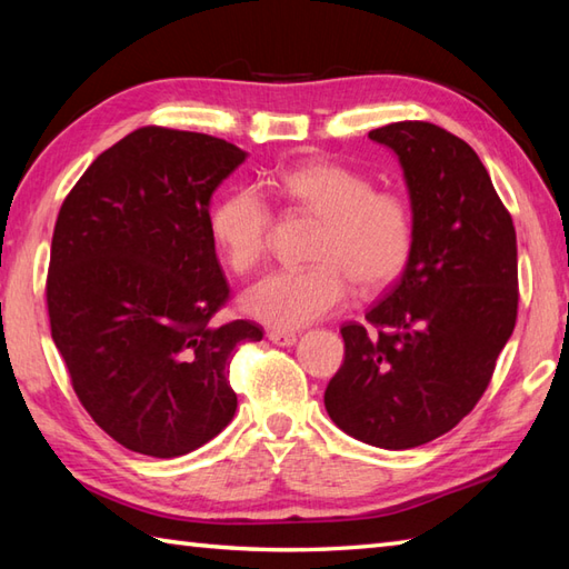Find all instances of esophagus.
<instances>
[{
  "label": "esophagus",
  "instance_id": "obj_1",
  "mask_svg": "<svg viewBox=\"0 0 569 569\" xmlns=\"http://www.w3.org/2000/svg\"><path fill=\"white\" fill-rule=\"evenodd\" d=\"M266 337H269V340L278 347H291L298 340L296 332H286V330H269V335H266Z\"/></svg>",
  "mask_w": 569,
  "mask_h": 569
}]
</instances>
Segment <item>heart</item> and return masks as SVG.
Returning a JSON list of instances; mask_svg holds the SVG:
<instances>
[{"label":"heart","mask_w":569,"mask_h":569,"mask_svg":"<svg viewBox=\"0 0 569 569\" xmlns=\"http://www.w3.org/2000/svg\"><path fill=\"white\" fill-rule=\"evenodd\" d=\"M273 196L318 217L308 269H278L249 286L241 310L276 330H298L347 303L349 281L361 293L379 291L406 269L413 251V212L403 196L377 190L371 180L330 161H310L276 173ZM214 244L237 273L257 269L266 257L271 210L261 192L241 188L210 217Z\"/></svg>","instance_id":"b5f03b06"}]
</instances>
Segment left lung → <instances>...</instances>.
Instances as JSON below:
<instances>
[{"mask_svg":"<svg viewBox=\"0 0 569 569\" xmlns=\"http://www.w3.org/2000/svg\"><path fill=\"white\" fill-rule=\"evenodd\" d=\"M369 139L403 168L413 251L367 325H342L345 361L325 408L361 442L410 450L452 430L487 391L516 328V229L467 141L430 122Z\"/></svg>","mask_w":569,"mask_h":569,"instance_id":"8db88e82","label":"left lung"}]
</instances>
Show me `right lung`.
<instances>
[{"mask_svg":"<svg viewBox=\"0 0 569 569\" xmlns=\"http://www.w3.org/2000/svg\"><path fill=\"white\" fill-rule=\"evenodd\" d=\"M247 151L141 127L100 153L58 212L46 303L72 389L127 450L171 459L234 418L229 361L257 322L214 328L229 298L210 198Z\"/></svg>","mask_w":569,"mask_h":569,"instance_id":"1","label":"right lung"}]
</instances>
